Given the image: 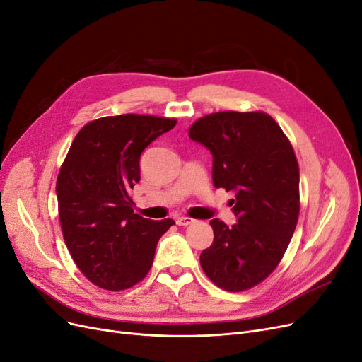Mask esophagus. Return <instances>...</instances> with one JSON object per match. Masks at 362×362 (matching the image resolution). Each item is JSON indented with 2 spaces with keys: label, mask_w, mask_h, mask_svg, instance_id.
Returning <instances> with one entry per match:
<instances>
[{
  "label": "esophagus",
  "mask_w": 362,
  "mask_h": 362,
  "mask_svg": "<svg viewBox=\"0 0 362 362\" xmlns=\"http://www.w3.org/2000/svg\"><path fill=\"white\" fill-rule=\"evenodd\" d=\"M175 222H177V225L178 226H187V225H192L194 221H193V218H190V217H177V221H175Z\"/></svg>",
  "instance_id": "34e87169"
}]
</instances>
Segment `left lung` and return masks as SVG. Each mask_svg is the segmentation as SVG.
Here are the masks:
<instances>
[{
  "mask_svg": "<svg viewBox=\"0 0 362 362\" xmlns=\"http://www.w3.org/2000/svg\"><path fill=\"white\" fill-rule=\"evenodd\" d=\"M189 137L211 152L214 187L235 194L237 222L210 221L214 240L201 254L202 270L226 291L252 288L276 269L298 225L299 164L291 144L261 112L204 116Z\"/></svg>",
  "mask_w": 362,
  "mask_h": 362,
  "instance_id": "obj_1",
  "label": "left lung"
}]
</instances>
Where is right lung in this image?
Instances as JSON below:
<instances>
[{
    "instance_id": "right-lung-1",
    "label": "right lung",
    "mask_w": 362,
    "mask_h": 362,
    "mask_svg": "<svg viewBox=\"0 0 362 362\" xmlns=\"http://www.w3.org/2000/svg\"><path fill=\"white\" fill-rule=\"evenodd\" d=\"M177 119L119 115L92 120L75 136L56 184L59 217L71 257L95 286H136L152 266L160 237L175 223L133 211L140 156Z\"/></svg>"
}]
</instances>
